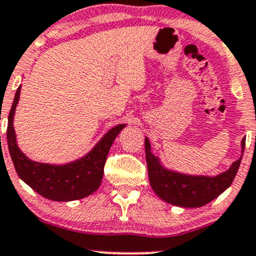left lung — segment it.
Here are the masks:
<instances>
[{
	"label": "left lung",
	"instance_id": "8db88e82",
	"mask_svg": "<svg viewBox=\"0 0 256 256\" xmlns=\"http://www.w3.org/2000/svg\"><path fill=\"white\" fill-rule=\"evenodd\" d=\"M244 148L246 138L240 142V158L227 171L215 176L188 174L164 166L161 158L152 152L150 140L145 136V158L151 188L160 199L171 205L180 208L204 206L230 188L238 172Z\"/></svg>",
	"mask_w": 256,
	"mask_h": 256
}]
</instances>
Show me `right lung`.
<instances>
[{"label": "right lung", "mask_w": 256, "mask_h": 256, "mask_svg": "<svg viewBox=\"0 0 256 256\" xmlns=\"http://www.w3.org/2000/svg\"><path fill=\"white\" fill-rule=\"evenodd\" d=\"M20 89L22 85H19L10 107L7 126L8 150L19 178L41 196L54 202H72L94 193L102 180L104 166L111 145L127 124L114 126L104 134L89 152L74 161L56 164L30 160L18 148L13 127Z\"/></svg>", "instance_id": "add662e5"}]
</instances>
